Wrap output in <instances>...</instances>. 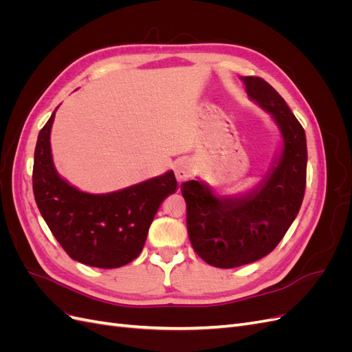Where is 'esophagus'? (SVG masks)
<instances>
[{
  "instance_id": "obj_1",
  "label": "esophagus",
  "mask_w": 352,
  "mask_h": 352,
  "mask_svg": "<svg viewBox=\"0 0 352 352\" xmlns=\"http://www.w3.org/2000/svg\"><path fill=\"white\" fill-rule=\"evenodd\" d=\"M194 164L188 162V160H182V162H179L175 167V173H176V179L179 182H185L189 177H192L194 175Z\"/></svg>"
}]
</instances>
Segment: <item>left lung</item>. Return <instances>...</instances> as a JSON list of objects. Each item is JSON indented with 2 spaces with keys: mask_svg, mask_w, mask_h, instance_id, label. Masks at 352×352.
<instances>
[{
  "mask_svg": "<svg viewBox=\"0 0 352 352\" xmlns=\"http://www.w3.org/2000/svg\"><path fill=\"white\" fill-rule=\"evenodd\" d=\"M242 80L248 97L272 113L279 124L283 154L257 189L236 199L216 198L198 180L180 186L192 248L206 263L220 269L254 263L278 247L300 211L305 192L304 127L264 79L245 76Z\"/></svg>",
  "mask_w": 352,
  "mask_h": 352,
  "instance_id": "obj_1",
  "label": "left lung"
}]
</instances>
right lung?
I'll return each instance as SVG.
<instances>
[{
	"instance_id": "add662e5",
	"label": "right lung",
	"mask_w": 352,
	"mask_h": 352,
	"mask_svg": "<svg viewBox=\"0 0 352 352\" xmlns=\"http://www.w3.org/2000/svg\"><path fill=\"white\" fill-rule=\"evenodd\" d=\"M54 117L56 111L35 146L32 185L36 206L70 258L91 267H122L141 254L160 204L177 188L175 173L105 195L80 192L57 175L52 163L50 133Z\"/></svg>"
}]
</instances>
